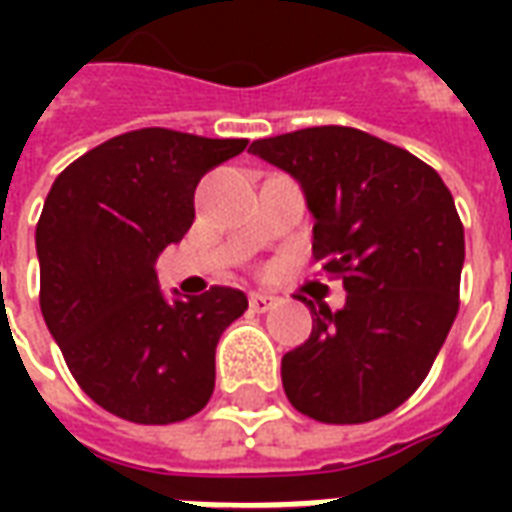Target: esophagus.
<instances>
[{
	"mask_svg": "<svg viewBox=\"0 0 512 512\" xmlns=\"http://www.w3.org/2000/svg\"><path fill=\"white\" fill-rule=\"evenodd\" d=\"M277 304V296H268V293H249V307H252V312H268L274 310Z\"/></svg>",
	"mask_w": 512,
	"mask_h": 512,
	"instance_id": "esophagus-1",
	"label": "esophagus"
}]
</instances>
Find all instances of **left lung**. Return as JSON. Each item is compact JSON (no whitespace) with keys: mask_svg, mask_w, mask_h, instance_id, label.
Returning a JSON list of instances; mask_svg holds the SVG:
<instances>
[{"mask_svg":"<svg viewBox=\"0 0 512 512\" xmlns=\"http://www.w3.org/2000/svg\"><path fill=\"white\" fill-rule=\"evenodd\" d=\"M249 150L304 191L312 255L343 274L345 304L315 315L307 343L282 356L301 414L356 425L414 395L458 315L463 224L436 169L359 128L318 126Z\"/></svg>","mask_w":512,"mask_h":512,"instance_id":"obj_1","label":"left lung"}]
</instances>
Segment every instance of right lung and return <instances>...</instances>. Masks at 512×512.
Masks as SVG:
<instances>
[{
  "instance_id": "obj_1",
  "label": "right lung",
  "mask_w": 512,
  "mask_h": 512,
  "mask_svg": "<svg viewBox=\"0 0 512 512\" xmlns=\"http://www.w3.org/2000/svg\"><path fill=\"white\" fill-rule=\"evenodd\" d=\"M246 139L128 131L54 180L38 230L40 312L73 378L109 414L169 425L213 395L216 343L241 318V290L158 288L156 260L194 222L205 172Z\"/></svg>"
}]
</instances>
